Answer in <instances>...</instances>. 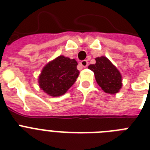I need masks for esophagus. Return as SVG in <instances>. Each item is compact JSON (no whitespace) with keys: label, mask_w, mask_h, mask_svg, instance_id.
Wrapping results in <instances>:
<instances>
[{"label":"esophagus","mask_w":150,"mask_h":150,"mask_svg":"<svg viewBox=\"0 0 150 150\" xmlns=\"http://www.w3.org/2000/svg\"><path fill=\"white\" fill-rule=\"evenodd\" d=\"M80 64L83 67V68H86L88 66V61L86 60H84V61H82L80 62Z\"/></svg>","instance_id":"1"}]
</instances>
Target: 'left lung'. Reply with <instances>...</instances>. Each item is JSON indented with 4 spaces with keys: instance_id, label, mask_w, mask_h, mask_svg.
Returning a JSON list of instances; mask_svg holds the SVG:
<instances>
[{
    "instance_id": "8db88e82",
    "label": "left lung",
    "mask_w": 150,
    "mask_h": 150,
    "mask_svg": "<svg viewBox=\"0 0 150 150\" xmlns=\"http://www.w3.org/2000/svg\"><path fill=\"white\" fill-rule=\"evenodd\" d=\"M95 60L96 64L88 68L94 72L97 84L106 93H117L122 87L121 72L106 57H99Z\"/></svg>"
}]
</instances>
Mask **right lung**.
<instances>
[{
  "label": "right lung",
  "instance_id": "add662e5",
  "mask_svg": "<svg viewBox=\"0 0 150 150\" xmlns=\"http://www.w3.org/2000/svg\"><path fill=\"white\" fill-rule=\"evenodd\" d=\"M75 59L60 55L44 67L39 76V86L53 97L64 95L70 89L79 75Z\"/></svg>",
  "mask_w": 150,
  "mask_h": 150
}]
</instances>
